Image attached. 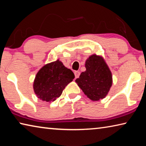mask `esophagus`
<instances>
[{
    "mask_svg": "<svg viewBox=\"0 0 146 146\" xmlns=\"http://www.w3.org/2000/svg\"><path fill=\"white\" fill-rule=\"evenodd\" d=\"M75 78H78L79 76H80V72H79V71H75Z\"/></svg>",
    "mask_w": 146,
    "mask_h": 146,
    "instance_id": "1",
    "label": "esophagus"
}]
</instances>
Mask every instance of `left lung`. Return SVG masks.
<instances>
[{
	"label": "left lung",
	"mask_w": 146,
	"mask_h": 146,
	"mask_svg": "<svg viewBox=\"0 0 146 146\" xmlns=\"http://www.w3.org/2000/svg\"><path fill=\"white\" fill-rule=\"evenodd\" d=\"M86 70L75 82L85 95L93 101L102 99L112 85V74L104 58L93 55L86 61Z\"/></svg>",
	"instance_id": "1"
}]
</instances>
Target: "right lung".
<instances>
[{
    "label": "right lung",
    "instance_id": "obj_1",
    "mask_svg": "<svg viewBox=\"0 0 146 146\" xmlns=\"http://www.w3.org/2000/svg\"><path fill=\"white\" fill-rule=\"evenodd\" d=\"M74 78L73 71L57 60L44 66L38 71L34 80L33 90L38 98L50 102L60 97Z\"/></svg>",
    "mask_w": 146,
    "mask_h": 146
}]
</instances>
